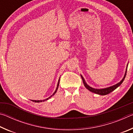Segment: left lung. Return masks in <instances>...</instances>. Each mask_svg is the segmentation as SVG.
Listing matches in <instances>:
<instances>
[{
	"instance_id": "left-lung-1",
	"label": "left lung",
	"mask_w": 133,
	"mask_h": 133,
	"mask_svg": "<svg viewBox=\"0 0 133 133\" xmlns=\"http://www.w3.org/2000/svg\"><path fill=\"white\" fill-rule=\"evenodd\" d=\"M127 67H128V64L127 65V67H126V70H125V72L124 76V77L123 78V79L121 80L120 82L117 83V84H115V85H112V86L106 87V88H104V89H94V88H93V87L89 86V85L87 84L86 82H85L84 78H83L82 75H80V76H81V77H82L83 84H84V85L85 86V87L87 89H88L89 91H90L91 92H92V93L99 94V95H102V96L107 95V94L110 93L111 92H112V91H114V90L117 88L118 87L120 86V85L121 84V83L123 82V81H124V78L125 77L126 73H127Z\"/></svg>"
}]
</instances>
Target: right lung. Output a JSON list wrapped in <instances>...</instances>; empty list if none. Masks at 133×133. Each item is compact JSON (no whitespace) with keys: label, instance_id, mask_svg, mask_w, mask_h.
Listing matches in <instances>:
<instances>
[{"label":"right lung","instance_id":"add662e5","mask_svg":"<svg viewBox=\"0 0 133 133\" xmlns=\"http://www.w3.org/2000/svg\"><path fill=\"white\" fill-rule=\"evenodd\" d=\"M59 82H60V78L59 79H58V83H57V87H56V90H55V91L53 93V94H52V95L51 96H50V97H48V98H46V99H44V100H31V101H32V102H36V103H40V102H44V101H46V100H48V99H49L50 98H51V97H52L53 96H54L55 94V93H56V91H57V89H58V85H59Z\"/></svg>","mask_w":133,"mask_h":133}]
</instances>
